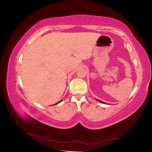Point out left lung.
I'll return each instance as SVG.
<instances>
[{"label":"left lung","instance_id":"1","mask_svg":"<svg viewBox=\"0 0 152 152\" xmlns=\"http://www.w3.org/2000/svg\"><path fill=\"white\" fill-rule=\"evenodd\" d=\"M97 101H99V102H100V103H104V102H102V101H100V100H97Z\"/></svg>","mask_w":152,"mask_h":152}]
</instances>
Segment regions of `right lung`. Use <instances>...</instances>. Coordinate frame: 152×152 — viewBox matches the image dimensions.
I'll list each match as a JSON object with an SVG mask.
<instances>
[{"mask_svg":"<svg viewBox=\"0 0 152 152\" xmlns=\"http://www.w3.org/2000/svg\"><path fill=\"white\" fill-rule=\"evenodd\" d=\"M61 101H62V100H61V101H60V102H58V103H56V104H58V103H60V102H61Z\"/></svg>","mask_w":152,"mask_h":152,"instance_id":"right-lung-1","label":"right lung"}]
</instances>
